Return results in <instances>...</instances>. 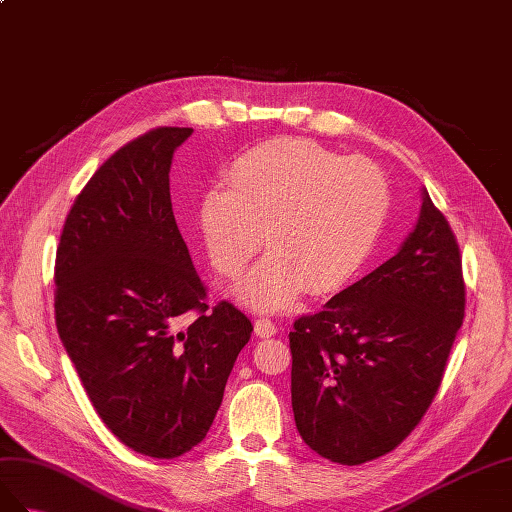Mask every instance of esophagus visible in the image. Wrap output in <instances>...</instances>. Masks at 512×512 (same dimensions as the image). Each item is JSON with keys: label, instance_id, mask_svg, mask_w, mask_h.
Here are the masks:
<instances>
[{"label": "esophagus", "instance_id": "obj_1", "mask_svg": "<svg viewBox=\"0 0 512 512\" xmlns=\"http://www.w3.org/2000/svg\"><path fill=\"white\" fill-rule=\"evenodd\" d=\"M255 334L259 339H270V337H274L276 334V324L272 319H268V317H259L257 321H255Z\"/></svg>", "mask_w": 512, "mask_h": 512}]
</instances>
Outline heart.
<instances>
[{
	"label": "heart",
	"mask_w": 512,
	"mask_h": 512,
	"mask_svg": "<svg viewBox=\"0 0 512 512\" xmlns=\"http://www.w3.org/2000/svg\"><path fill=\"white\" fill-rule=\"evenodd\" d=\"M229 184L201 199L212 268L240 276L266 242L272 253L240 285L257 311H283L306 289L330 294L362 268L390 210L388 182L373 163L309 139H272L231 165Z\"/></svg>",
	"instance_id": "1"
}]
</instances>
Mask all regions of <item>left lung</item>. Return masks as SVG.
<instances>
[{
  "label": "left lung",
  "mask_w": 512,
  "mask_h": 512,
  "mask_svg": "<svg viewBox=\"0 0 512 512\" xmlns=\"http://www.w3.org/2000/svg\"><path fill=\"white\" fill-rule=\"evenodd\" d=\"M463 317L459 244L422 191L399 253L294 321L291 407L306 446L341 465L397 448L427 414Z\"/></svg>",
  "instance_id": "1"
}]
</instances>
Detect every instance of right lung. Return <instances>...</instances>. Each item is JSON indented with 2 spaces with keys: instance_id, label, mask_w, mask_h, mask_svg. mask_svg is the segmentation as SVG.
I'll list each match as a JSON object with an SVG mask.
<instances>
[{
  "instance_id": "obj_1",
  "label": "right lung",
  "mask_w": 512,
  "mask_h": 512,
  "mask_svg": "<svg viewBox=\"0 0 512 512\" xmlns=\"http://www.w3.org/2000/svg\"><path fill=\"white\" fill-rule=\"evenodd\" d=\"M191 133L160 126L107 158L55 255V324L87 397L122 444L154 459L206 437L253 332L231 302L206 304L175 223L169 169Z\"/></svg>"
}]
</instances>
